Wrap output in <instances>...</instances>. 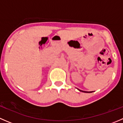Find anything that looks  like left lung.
<instances>
[{"label":"left lung","instance_id":"8db88e82","mask_svg":"<svg viewBox=\"0 0 123 123\" xmlns=\"http://www.w3.org/2000/svg\"><path fill=\"white\" fill-rule=\"evenodd\" d=\"M78 89V90H79V91L82 92H85V93H92V92H86V91H83V90H80V89Z\"/></svg>","mask_w":123,"mask_h":123}]
</instances>
